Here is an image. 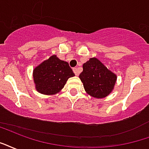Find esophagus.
Masks as SVG:
<instances>
[{
	"label": "esophagus",
	"instance_id": "obj_1",
	"mask_svg": "<svg viewBox=\"0 0 149 149\" xmlns=\"http://www.w3.org/2000/svg\"><path fill=\"white\" fill-rule=\"evenodd\" d=\"M72 70H73V72H74L75 74L77 76V75H78V73H79V72H78V69L75 67V68H73V69H72Z\"/></svg>",
	"mask_w": 149,
	"mask_h": 149
}]
</instances>
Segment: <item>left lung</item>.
I'll list each match as a JSON object with an SVG mask.
<instances>
[{"mask_svg":"<svg viewBox=\"0 0 149 149\" xmlns=\"http://www.w3.org/2000/svg\"><path fill=\"white\" fill-rule=\"evenodd\" d=\"M79 77L86 92L96 98L109 95L116 81V76L95 58H90L83 65V72Z\"/></svg>","mask_w":149,"mask_h":149,"instance_id":"1","label":"left lung"}]
</instances>
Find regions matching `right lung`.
I'll list each match as a JSON object with an SVG mask.
<instances>
[{
    "label": "right lung",
    "instance_id": "right-lung-1",
    "mask_svg": "<svg viewBox=\"0 0 149 149\" xmlns=\"http://www.w3.org/2000/svg\"><path fill=\"white\" fill-rule=\"evenodd\" d=\"M68 62L52 55L33 70V79L38 92L54 95L64 87L70 77H74Z\"/></svg>",
    "mask_w": 149,
    "mask_h": 149
}]
</instances>
